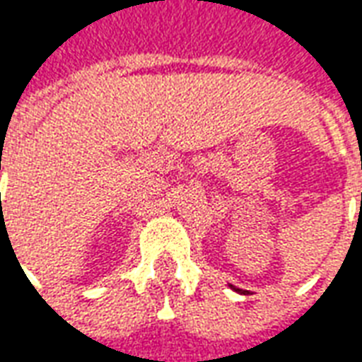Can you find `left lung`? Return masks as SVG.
Returning <instances> with one entry per match:
<instances>
[{"instance_id":"8db88e82","label":"left lung","mask_w":362,"mask_h":362,"mask_svg":"<svg viewBox=\"0 0 362 362\" xmlns=\"http://www.w3.org/2000/svg\"><path fill=\"white\" fill-rule=\"evenodd\" d=\"M230 288H235V291H240V288H236V287H233V285H230Z\"/></svg>"}]
</instances>
